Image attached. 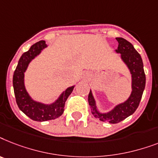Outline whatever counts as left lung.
<instances>
[{
    "label": "left lung",
    "instance_id": "8db88e82",
    "mask_svg": "<svg viewBox=\"0 0 158 158\" xmlns=\"http://www.w3.org/2000/svg\"><path fill=\"white\" fill-rule=\"evenodd\" d=\"M116 39L118 41V47L116 50V53L121 54V59L131 74L132 91L131 95L125 102L117 104L112 110L105 113H100L98 110L91 89L88 95L89 105L94 117L102 122H108L112 124L122 122L135 112L143 95L146 82L143 60L140 55L136 51L133 45L126 39L122 37H117Z\"/></svg>",
    "mask_w": 158,
    "mask_h": 158
}]
</instances>
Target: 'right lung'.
Here are the masks:
<instances>
[{"mask_svg":"<svg viewBox=\"0 0 158 158\" xmlns=\"http://www.w3.org/2000/svg\"><path fill=\"white\" fill-rule=\"evenodd\" d=\"M47 45L45 41H40L31 45L28 51L23 53L20 57L13 76L14 91L18 107L25 115L36 122H45L60 117L64 113L65 102L75 86L67 88L55 102L49 104L37 102L29 95L25 88L24 73L30 62Z\"/></svg>","mask_w":158,"mask_h":158,"instance_id":"add662e5","label":"right lung"}]
</instances>
